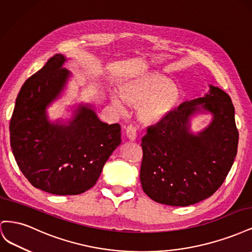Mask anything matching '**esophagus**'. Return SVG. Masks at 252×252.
I'll return each mask as SVG.
<instances>
[{"label":"esophagus","instance_id":"34e87169","mask_svg":"<svg viewBox=\"0 0 252 252\" xmlns=\"http://www.w3.org/2000/svg\"><path fill=\"white\" fill-rule=\"evenodd\" d=\"M126 136L128 138L129 141H135L136 139V131H135V128L132 125H129L126 128Z\"/></svg>","mask_w":252,"mask_h":252}]
</instances>
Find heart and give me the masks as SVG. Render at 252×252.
Returning a JSON list of instances; mask_svg holds the SVG:
<instances>
[{
  "label": "heart",
  "mask_w": 252,
  "mask_h": 252,
  "mask_svg": "<svg viewBox=\"0 0 252 252\" xmlns=\"http://www.w3.org/2000/svg\"><path fill=\"white\" fill-rule=\"evenodd\" d=\"M119 96L126 104L138 107L136 116L145 125H158L168 118L181 100V89L157 74H143L121 84ZM113 106L122 109L117 95L111 96Z\"/></svg>",
  "instance_id": "b5f03b06"
}]
</instances>
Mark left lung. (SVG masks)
I'll list each match as a JSON object with an SVG mask.
<instances>
[{
    "instance_id": "1",
    "label": "left lung",
    "mask_w": 252,
    "mask_h": 252,
    "mask_svg": "<svg viewBox=\"0 0 252 252\" xmlns=\"http://www.w3.org/2000/svg\"><path fill=\"white\" fill-rule=\"evenodd\" d=\"M210 113L211 124L196 134L189 121ZM239 131L230 96L209 85L208 94L186 101L142 139L140 179L155 202L189 206L211 196L223 184L238 152Z\"/></svg>"
}]
</instances>
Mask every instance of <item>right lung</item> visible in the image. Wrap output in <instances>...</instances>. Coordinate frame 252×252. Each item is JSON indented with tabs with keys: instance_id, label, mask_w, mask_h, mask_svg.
I'll return each mask as SVG.
<instances>
[{
	"instance_id": "obj_1",
	"label": "right lung",
	"mask_w": 252,
	"mask_h": 252,
	"mask_svg": "<svg viewBox=\"0 0 252 252\" xmlns=\"http://www.w3.org/2000/svg\"><path fill=\"white\" fill-rule=\"evenodd\" d=\"M67 59L53 56L26 80L10 120V146L30 184L57 195H75L95 185L106 161L121 144V126L97 118L79 104L66 123L50 122L47 108L61 96L71 72Z\"/></svg>"
}]
</instances>
